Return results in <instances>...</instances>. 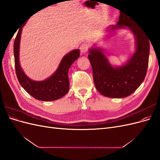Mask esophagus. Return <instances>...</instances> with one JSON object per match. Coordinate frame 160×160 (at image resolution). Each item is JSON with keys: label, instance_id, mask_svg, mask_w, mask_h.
I'll list each match as a JSON object with an SVG mask.
<instances>
[{"label": "esophagus", "instance_id": "1", "mask_svg": "<svg viewBox=\"0 0 160 160\" xmlns=\"http://www.w3.org/2000/svg\"><path fill=\"white\" fill-rule=\"evenodd\" d=\"M89 48V45L88 44V43L87 42H85V43H83L80 47V50H81V52H83V53H85L87 51H88Z\"/></svg>", "mask_w": 160, "mask_h": 160}]
</instances>
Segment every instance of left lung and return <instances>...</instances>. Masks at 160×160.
I'll use <instances>...</instances> for the list:
<instances>
[{"instance_id":"1","label":"left lung","mask_w":160,"mask_h":160,"mask_svg":"<svg viewBox=\"0 0 160 160\" xmlns=\"http://www.w3.org/2000/svg\"><path fill=\"white\" fill-rule=\"evenodd\" d=\"M125 27L129 28L134 34L136 51L124 65L111 66L101 49H91L88 55L95 88L108 98H123L132 94L146 75L149 55L148 37L132 18L120 12L117 25H113L111 30Z\"/></svg>"}]
</instances>
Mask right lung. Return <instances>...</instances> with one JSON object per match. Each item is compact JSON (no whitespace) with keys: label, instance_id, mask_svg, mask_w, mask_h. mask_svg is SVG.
Instances as JSON below:
<instances>
[{"label":"right lung","instance_id":"1","mask_svg":"<svg viewBox=\"0 0 160 160\" xmlns=\"http://www.w3.org/2000/svg\"><path fill=\"white\" fill-rule=\"evenodd\" d=\"M22 27L19 29L14 42V65L19 83L27 93L40 101H54L63 97L69 90L68 71L80 55L79 49L67 53L62 58L57 71L49 78L42 81H32L24 73L19 63V46Z\"/></svg>","mask_w":160,"mask_h":160}]
</instances>
